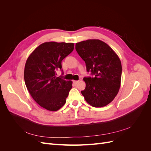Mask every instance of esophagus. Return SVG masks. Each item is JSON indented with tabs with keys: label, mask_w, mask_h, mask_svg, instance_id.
<instances>
[{
	"label": "esophagus",
	"mask_w": 151,
	"mask_h": 151,
	"mask_svg": "<svg viewBox=\"0 0 151 151\" xmlns=\"http://www.w3.org/2000/svg\"><path fill=\"white\" fill-rule=\"evenodd\" d=\"M78 81H74V84H75V85H76L77 83H78Z\"/></svg>",
	"instance_id": "esophagus-1"
}]
</instances>
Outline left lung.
I'll list each match as a JSON object with an SVG mask.
<instances>
[{
	"mask_svg": "<svg viewBox=\"0 0 151 151\" xmlns=\"http://www.w3.org/2000/svg\"><path fill=\"white\" fill-rule=\"evenodd\" d=\"M76 50L94 77H84L86 88L81 91L93 107H103L117 95L121 84L122 63L112 48L99 40H88L76 44Z\"/></svg>",
	"mask_w": 151,
	"mask_h": 151,
	"instance_id": "obj_1",
	"label": "left lung"
}]
</instances>
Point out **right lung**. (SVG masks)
Listing matches in <instances>:
<instances>
[{
    "mask_svg": "<svg viewBox=\"0 0 151 151\" xmlns=\"http://www.w3.org/2000/svg\"><path fill=\"white\" fill-rule=\"evenodd\" d=\"M73 43L45 42L27 59L24 78L26 88L35 101L49 111H55L66 102L72 87L71 81L57 77L62 61L74 50Z\"/></svg>",
    "mask_w": 151,
    "mask_h": 151,
    "instance_id": "1",
    "label": "right lung"
}]
</instances>
